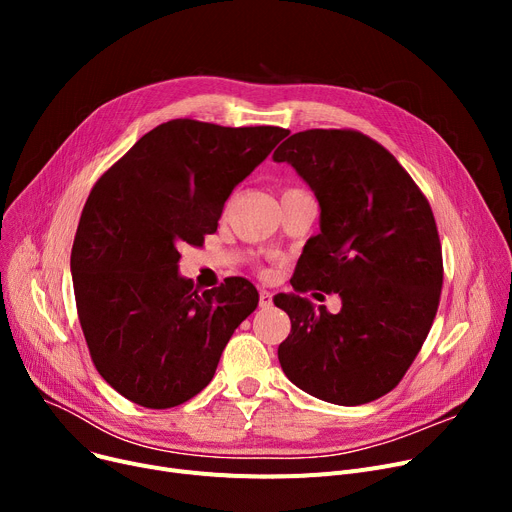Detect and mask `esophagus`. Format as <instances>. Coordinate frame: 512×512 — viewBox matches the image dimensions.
<instances>
[{"mask_svg": "<svg viewBox=\"0 0 512 512\" xmlns=\"http://www.w3.org/2000/svg\"><path fill=\"white\" fill-rule=\"evenodd\" d=\"M259 307L261 309L272 307V292L270 290H259Z\"/></svg>", "mask_w": 512, "mask_h": 512, "instance_id": "obj_1", "label": "esophagus"}]
</instances>
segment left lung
<instances>
[{"label": "left lung", "mask_w": 512, "mask_h": 512, "mask_svg": "<svg viewBox=\"0 0 512 512\" xmlns=\"http://www.w3.org/2000/svg\"><path fill=\"white\" fill-rule=\"evenodd\" d=\"M313 188L321 232L274 305L290 317L278 346L288 380L342 407L394 390L434 324L444 280L429 201L396 157L351 128H311L276 151ZM336 291L340 314L315 312L301 291Z\"/></svg>", "instance_id": "8db88e82"}]
</instances>
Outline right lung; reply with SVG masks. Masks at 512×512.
<instances>
[{
  "label": "right lung",
  "mask_w": 512,
  "mask_h": 512,
  "mask_svg": "<svg viewBox=\"0 0 512 512\" xmlns=\"http://www.w3.org/2000/svg\"><path fill=\"white\" fill-rule=\"evenodd\" d=\"M286 134L170 120L93 184L70 255L76 311L95 369L134 405L172 409L199 394L255 311L245 278L205 292L180 278L178 249L218 230L234 186Z\"/></svg>",
  "instance_id": "right-lung-1"
}]
</instances>
